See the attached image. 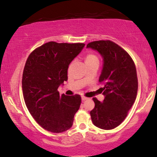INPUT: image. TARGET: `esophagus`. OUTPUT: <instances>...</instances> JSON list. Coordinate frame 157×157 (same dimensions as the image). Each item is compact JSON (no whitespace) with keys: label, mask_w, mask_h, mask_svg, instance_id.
<instances>
[{"label":"esophagus","mask_w":157,"mask_h":157,"mask_svg":"<svg viewBox=\"0 0 157 157\" xmlns=\"http://www.w3.org/2000/svg\"><path fill=\"white\" fill-rule=\"evenodd\" d=\"M81 99H82L83 101H85V100L88 99V98L86 97V96H81Z\"/></svg>","instance_id":"esophagus-1"}]
</instances>
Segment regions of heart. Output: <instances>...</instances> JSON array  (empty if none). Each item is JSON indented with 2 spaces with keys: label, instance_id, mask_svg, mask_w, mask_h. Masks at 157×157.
Segmentation results:
<instances>
[{
  "label": "heart",
  "instance_id": "heart-1",
  "mask_svg": "<svg viewBox=\"0 0 157 157\" xmlns=\"http://www.w3.org/2000/svg\"><path fill=\"white\" fill-rule=\"evenodd\" d=\"M99 62V59H98V56L94 53H89L85 57V63L86 65L88 64H91L93 63Z\"/></svg>",
  "mask_w": 157,
  "mask_h": 157
}]
</instances>
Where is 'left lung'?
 I'll return each instance as SVG.
<instances>
[{
	"instance_id": "obj_1",
	"label": "left lung",
	"mask_w": 157,
	"mask_h": 157,
	"mask_svg": "<svg viewBox=\"0 0 157 157\" xmlns=\"http://www.w3.org/2000/svg\"><path fill=\"white\" fill-rule=\"evenodd\" d=\"M86 47L97 51L104 59L98 82L103 85L105 98L101 102L93 98L95 106L90 111L92 122L102 129H113L124 121L136 100V66L129 54L111 40H96Z\"/></svg>"
}]
</instances>
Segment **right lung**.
Here are the masks:
<instances>
[{
	"label": "right lung",
	"instance_id": "obj_1",
	"mask_svg": "<svg viewBox=\"0 0 157 157\" xmlns=\"http://www.w3.org/2000/svg\"><path fill=\"white\" fill-rule=\"evenodd\" d=\"M85 44L50 41L32 51L22 78L24 101L30 113L48 132L61 133L73 125L81 96L60 95L58 88L68 80V68Z\"/></svg>",
	"mask_w": 157,
	"mask_h": 157
}]
</instances>
